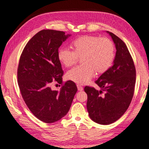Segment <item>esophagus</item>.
Returning a JSON list of instances; mask_svg holds the SVG:
<instances>
[{"instance_id":"obj_1","label":"esophagus","mask_w":149,"mask_h":149,"mask_svg":"<svg viewBox=\"0 0 149 149\" xmlns=\"http://www.w3.org/2000/svg\"><path fill=\"white\" fill-rule=\"evenodd\" d=\"M77 90L79 91H82L84 90V89H83V87L81 86V85H77Z\"/></svg>"}]
</instances>
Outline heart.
I'll use <instances>...</instances> for the list:
<instances>
[{
	"label": "heart",
	"instance_id": "heart-1",
	"mask_svg": "<svg viewBox=\"0 0 149 149\" xmlns=\"http://www.w3.org/2000/svg\"><path fill=\"white\" fill-rule=\"evenodd\" d=\"M73 52L67 48H60L57 57L59 62L68 68L81 58L83 65L68 72L67 79L79 85L89 83L95 72L103 74L110 68L114 58V46L108 38L97 36H82L73 42Z\"/></svg>",
	"mask_w": 149,
	"mask_h": 149
}]
</instances>
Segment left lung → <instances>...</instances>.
<instances>
[{
	"mask_svg": "<svg viewBox=\"0 0 149 149\" xmlns=\"http://www.w3.org/2000/svg\"><path fill=\"white\" fill-rule=\"evenodd\" d=\"M107 33L116 49L112 66L95 81L100 90L84 88L89 117L101 125L114 123L125 112L132 102L136 79L135 65L127 46L114 33Z\"/></svg>",
	"mask_w": 149,
	"mask_h": 149,
	"instance_id": "1",
	"label": "left lung"
}]
</instances>
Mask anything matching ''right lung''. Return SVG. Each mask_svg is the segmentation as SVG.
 Listing matches in <instances>:
<instances>
[{
  "label": "right lung",
  "instance_id": "right-lung-1",
  "mask_svg": "<svg viewBox=\"0 0 149 149\" xmlns=\"http://www.w3.org/2000/svg\"><path fill=\"white\" fill-rule=\"evenodd\" d=\"M71 35L53 29L41 30L29 40L20 56V92L29 110L45 123L56 122L65 116L77 91L72 81L65 82L60 91L51 88L54 82L62 83L64 72L57 54Z\"/></svg>",
  "mask_w": 149,
  "mask_h": 149
}]
</instances>
